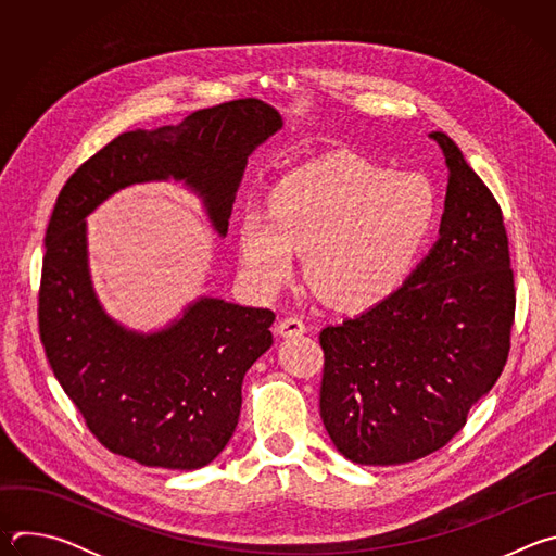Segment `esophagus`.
Here are the masks:
<instances>
[{
	"label": "esophagus",
	"instance_id": "1",
	"mask_svg": "<svg viewBox=\"0 0 556 556\" xmlns=\"http://www.w3.org/2000/svg\"><path fill=\"white\" fill-rule=\"evenodd\" d=\"M307 332V326L299 319V316H286L277 324V334L281 337H301Z\"/></svg>",
	"mask_w": 556,
	"mask_h": 556
}]
</instances>
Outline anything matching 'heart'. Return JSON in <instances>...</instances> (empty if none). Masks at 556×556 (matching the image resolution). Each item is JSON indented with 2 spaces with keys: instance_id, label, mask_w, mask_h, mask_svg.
I'll use <instances>...</instances> for the list:
<instances>
[{
  "instance_id": "obj_1",
  "label": "heart",
  "mask_w": 556,
  "mask_h": 556,
  "mask_svg": "<svg viewBox=\"0 0 556 556\" xmlns=\"http://www.w3.org/2000/svg\"><path fill=\"white\" fill-rule=\"evenodd\" d=\"M435 217L438 198L425 176L339 151L286 174L268 195V211L247 208L237 249L260 290L283 286L294 253H305L316 294L343 309H367L409 279Z\"/></svg>"
}]
</instances>
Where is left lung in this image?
<instances>
[{"instance_id": "obj_1", "label": "left lung", "mask_w": 556, "mask_h": 556, "mask_svg": "<svg viewBox=\"0 0 556 556\" xmlns=\"http://www.w3.org/2000/svg\"><path fill=\"white\" fill-rule=\"evenodd\" d=\"M440 240L399 292L319 334V407L352 462L391 466L442 448L493 389L510 352L515 275L502 208L442 131Z\"/></svg>"}]
</instances>
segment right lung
Returning a JSON list of instances; mask_svg holds the SVG:
<instances>
[{
	"label": "right lung",
	"instance_id": "obj_1",
	"mask_svg": "<svg viewBox=\"0 0 556 556\" xmlns=\"http://www.w3.org/2000/svg\"><path fill=\"white\" fill-rule=\"evenodd\" d=\"M277 129L268 103L228 101L116 136L61 189L46 230L39 334L63 391L112 453L176 470L213 462L240 420L247 371L273 345L275 312L202 296L161 332L125 330L92 290L84 219L118 189L174 178L226 235L249 155Z\"/></svg>",
	"mask_w": 556,
	"mask_h": 556
}]
</instances>
